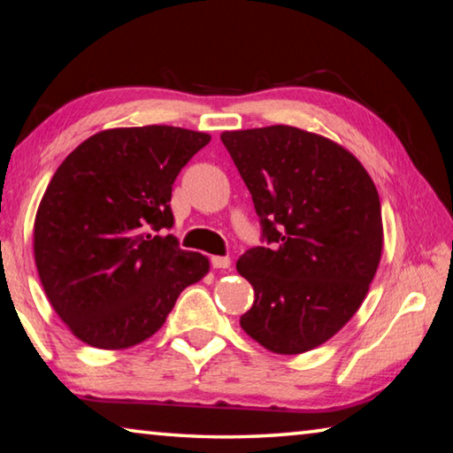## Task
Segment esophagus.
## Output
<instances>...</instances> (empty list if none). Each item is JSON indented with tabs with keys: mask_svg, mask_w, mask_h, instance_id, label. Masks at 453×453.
<instances>
[{
	"mask_svg": "<svg viewBox=\"0 0 453 453\" xmlns=\"http://www.w3.org/2000/svg\"><path fill=\"white\" fill-rule=\"evenodd\" d=\"M211 265L216 267V270H227V267L232 265V259H229L227 256H213Z\"/></svg>",
	"mask_w": 453,
	"mask_h": 453,
	"instance_id": "esophagus-1",
	"label": "esophagus"
}]
</instances>
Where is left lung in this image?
Returning <instances> with one entry per match:
<instances>
[{"label":"left lung","instance_id":"8db88e82","mask_svg":"<svg viewBox=\"0 0 453 453\" xmlns=\"http://www.w3.org/2000/svg\"><path fill=\"white\" fill-rule=\"evenodd\" d=\"M262 224L237 259L256 291L240 326L265 349L321 346L359 310L378 272L383 226L370 173L324 135L291 126L221 134Z\"/></svg>","mask_w":453,"mask_h":453}]
</instances>
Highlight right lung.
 <instances>
[{"instance_id":"right-lung-1","label":"right lung","mask_w":453,"mask_h":453,"mask_svg":"<svg viewBox=\"0 0 453 453\" xmlns=\"http://www.w3.org/2000/svg\"><path fill=\"white\" fill-rule=\"evenodd\" d=\"M210 140L173 126L105 129L53 173L35 216V265L51 308L88 346L148 340L210 272L208 257L156 234L173 226V181Z\"/></svg>"}]
</instances>
